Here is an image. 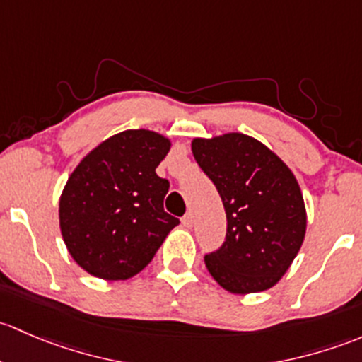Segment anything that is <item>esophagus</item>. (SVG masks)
I'll use <instances>...</instances> for the list:
<instances>
[{
    "mask_svg": "<svg viewBox=\"0 0 362 362\" xmlns=\"http://www.w3.org/2000/svg\"><path fill=\"white\" fill-rule=\"evenodd\" d=\"M181 223H182V226H185V228H192V226H193V214H192V212H188V214L182 216Z\"/></svg>",
    "mask_w": 362,
    "mask_h": 362,
    "instance_id": "obj_1",
    "label": "esophagus"
}]
</instances>
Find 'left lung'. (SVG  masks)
I'll return each mask as SVG.
<instances>
[{"instance_id":"8db88e82","label":"left lung","mask_w":362,"mask_h":362,"mask_svg":"<svg viewBox=\"0 0 362 362\" xmlns=\"http://www.w3.org/2000/svg\"><path fill=\"white\" fill-rule=\"evenodd\" d=\"M200 169L226 212V238L206 255L214 281L233 294L270 289L296 258L307 230L294 174L263 143L240 132L192 141Z\"/></svg>"}]
</instances>
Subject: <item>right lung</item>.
Segmentation results:
<instances>
[{"mask_svg":"<svg viewBox=\"0 0 362 362\" xmlns=\"http://www.w3.org/2000/svg\"><path fill=\"white\" fill-rule=\"evenodd\" d=\"M169 150L162 134L124 130L73 170L59 200V223L69 255L85 272L104 281L134 277L180 225L163 211L169 181L155 173Z\"/></svg>","mask_w":362,"mask_h":362,"instance_id":"obj_1","label":"right lung"}]
</instances>
